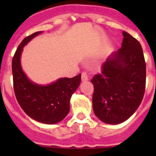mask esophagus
<instances>
[{"instance_id":"obj_1","label":"esophagus","mask_w":156,"mask_h":156,"mask_svg":"<svg viewBox=\"0 0 156 156\" xmlns=\"http://www.w3.org/2000/svg\"><path fill=\"white\" fill-rule=\"evenodd\" d=\"M89 79V76H88L87 73L86 71H83L82 73V80L83 81H87Z\"/></svg>"}]
</instances>
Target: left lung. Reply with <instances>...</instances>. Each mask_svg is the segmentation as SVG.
<instances>
[{"mask_svg": "<svg viewBox=\"0 0 156 156\" xmlns=\"http://www.w3.org/2000/svg\"><path fill=\"white\" fill-rule=\"evenodd\" d=\"M121 48L101 66L91 79L95 116L107 124L123 122L133 115L143 100L146 88V62L140 43L123 31Z\"/></svg>", "mask_w": 156, "mask_h": 156, "instance_id": "1", "label": "left lung"}]
</instances>
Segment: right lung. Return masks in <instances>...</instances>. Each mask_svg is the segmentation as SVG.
<instances>
[{
  "instance_id": "add662e5",
  "label": "right lung",
  "mask_w": 156,
  "mask_h": 156,
  "mask_svg": "<svg viewBox=\"0 0 156 156\" xmlns=\"http://www.w3.org/2000/svg\"><path fill=\"white\" fill-rule=\"evenodd\" d=\"M37 31L21 42L12 60L13 90L23 110L35 121L44 124H56L62 121L69 111V100L81 82V73L72 78H60L49 85L41 86L30 82L23 71L20 63L23 47Z\"/></svg>"
}]
</instances>
